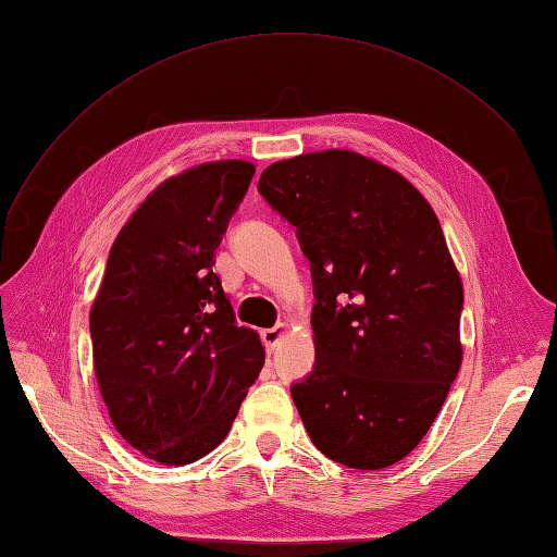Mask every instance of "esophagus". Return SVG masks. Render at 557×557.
<instances>
[{"instance_id": "1", "label": "esophagus", "mask_w": 557, "mask_h": 557, "mask_svg": "<svg viewBox=\"0 0 557 557\" xmlns=\"http://www.w3.org/2000/svg\"><path fill=\"white\" fill-rule=\"evenodd\" d=\"M285 332H288V325H285V323H278V325H274V327L262 330V344H264L267 352H274V348L281 344Z\"/></svg>"}]
</instances>
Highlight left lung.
<instances>
[{
  "instance_id": "left-lung-1",
  "label": "left lung",
  "mask_w": 557,
  "mask_h": 557,
  "mask_svg": "<svg viewBox=\"0 0 557 557\" xmlns=\"http://www.w3.org/2000/svg\"><path fill=\"white\" fill-rule=\"evenodd\" d=\"M258 190L311 262L301 423L334 462L391 467L423 442L462 364V278L436 213L399 172L346 148L269 164Z\"/></svg>"
}]
</instances>
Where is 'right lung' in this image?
<instances>
[{"label": "right lung", "mask_w": 557, "mask_h": 557, "mask_svg": "<svg viewBox=\"0 0 557 557\" xmlns=\"http://www.w3.org/2000/svg\"><path fill=\"white\" fill-rule=\"evenodd\" d=\"M256 164L215 160L164 178L117 232L90 309L92 367L113 428L183 467L221 444L264 364L239 327L215 248Z\"/></svg>", "instance_id": "1"}]
</instances>
